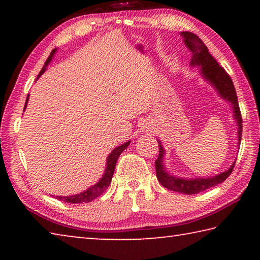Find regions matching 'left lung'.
Listing matches in <instances>:
<instances>
[{"mask_svg": "<svg viewBox=\"0 0 260 260\" xmlns=\"http://www.w3.org/2000/svg\"><path fill=\"white\" fill-rule=\"evenodd\" d=\"M183 42L189 50L191 51L192 57L190 60L191 67H201V74L203 76L206 81L210 82L218 94L221 96L223 100L231 102L233 105V112H234V118L237 124V141L239 146L241 144V136H242V116L237 102V95L235 87L233 85V81L225 69L220 67L218 61L215 60L209 52L208 47L204 45V42L197 37L196 34L191 32H182ZM159 146V155L155 161L156 164V174L158 181L160 182L162 187H165L170 190L178 191L186 195H193V193L204 191L211 187L217 186L221 183L230 177L233 169H234L235 161L233 165L225 172L220 173L215 177L211 178H195V179H183L177 178L174 175L166 172L162 160H164L165 150L158 141Z\"/></svg>", "mask_w": 260, "mask_h": 260, "instance_id": "obj_1", "label": "left lung"}]
</instances>
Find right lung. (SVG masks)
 Masks as SVG:
<instances>
[{
    "mask_svg": "<svg viewBox=\"0 0 260 260\" xmlns=\"http://www.w3.org/2000/svg\"><path fill=\"white\" fill-rule=\"evenodd\" d=\"M57 49H54L51 52L49 57H48L45 65H43L42 70L39 73L38 78L41 76V74L46 71V69L48 67V64L50 63L52 57H54L55 52ZM27 101H28V96L27 99H26V103H25V108L26 105H27ZM24 108V110H25ZM131 143V141L128 142H126L124 144H121V146L117 147L116 149H113L111 151V153L108 156V159H107V167H105V171H104V174L103 177L101 178L100 181L94 184V186H91L90 188H88L87 190L82 191L80 193H77V195H72V196H56V199H58L59 201H63L65 203H72V204H76V203H88V202H91L95 199H98L100 195H102V193L107 190V188L109 187V184L111 183V180L113 177V172H114V167H116L117 164V160H118V157L120 156V153L125 150V149L128 147V144Z\"/></svg>",
    "mask_w": 260,
    "mask_h": 260,
    "instance_id": "1",
    "label": "right lung"
}]
</instances>
